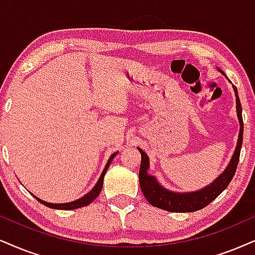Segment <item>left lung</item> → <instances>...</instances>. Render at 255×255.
<instances>
[{
    "label": "left lung",
    "instance_id": "8db88e82",
    "mask_svg": "<svg viewBox=\"0 0 255 255\" xmlns=\"http://www.w3.org/2000/svg\"><path fill=\"white\" fill-rule=\"evenodd\" d=\"M222 75L226 76V74L220 68H218ZM230 81V79L226 76ZM231 82V81H230ZM235 94V102H237V117L239 120L240 130L239 136H238V142L235 150L232 155V159L228 163L226 169L222 172L213 182H211L204 188L194 192H173L163 187L159 182L154 175L148 173L149 169V157L141 148L137 147L141 154V165L140 172H138V181H140L141 191H142L144 198L154 207L165 209L167 212H178V213H189V212H195L199 209L206 207L211 204L213 200L221 194L230 182L233 179L235 169H237L238 163H239V156L241 150V144H243V134H244V122H243V109L239 95H238L237 87L232 85Z\"/></svg>",
    "mask_w": 255,
    "mask_h": 255
}]
</instances>
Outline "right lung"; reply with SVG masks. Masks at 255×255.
Returning <instances> with one entry per match:
<instances>
[{
	"label": "right lung",
	"instance_id": "right-lung-1",
	"mask_svg": "<svg viewBox=\"0 0 255 255\" xmlns=\"http://www.w3.org/2000/svg\"><path fill=\"white\" fill-rule=\"evenodd\" d=\"M118 153H119V151H115V153H113L112 155H111V157H109L108 161H107V163H106L104 170H102V174H101V175H100L98 182H96V185H95L94 187H93L92 191H89L88 193H87V194L83 195L82 198L77 199V200H75V201L66 202V204H51V202H47V201H44V200H41L40 198H37V196H35L34 194H31V195H33L34 198L36 199L38 202H41L42 205L47 206V207H49V208H54V209H66V211H70V209H76V208L85 207V206L89 205L90 202L94 201V200L99 196L100 192H101V189H102V186H104L105 174H106V172H107L108 167H109V165H111V163H112L113 159H114V157L117 156Z\"/></svg>",
	"mask_w": 255,
	"mask_h": 255
}]
</instances>
